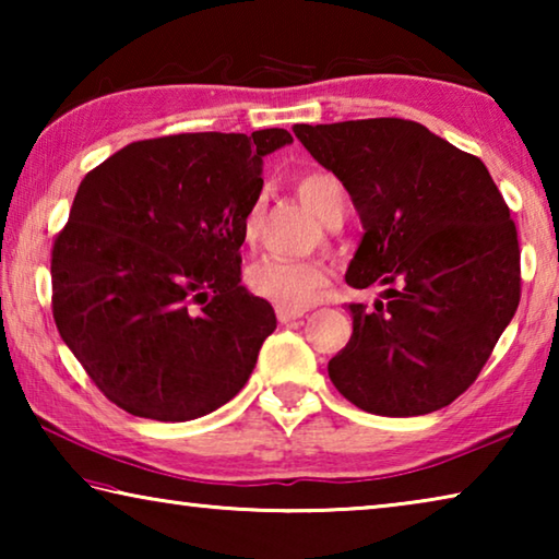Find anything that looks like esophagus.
Masks as SVG:
<instances>
[{"label": "esophagus", "mask_w": 559, "mask_h": 559, "mask_svg": "<svg viewBox=\"0 0 559 559\" xmlns=\"http://www.w3.org/2000/svg\"><path fill=\"white\" fill-rule=\"evenodd\" d=\"M302 316V310H290V308H276V318L281 323H293V320H298Z\"/></svg>", "instance_id": "34e87169"}]
</instances>
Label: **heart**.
<instances>
[{
	"label": "heart",
	"mask_w": 559,
	"mask_h": 559,
	"mask_svg": "<svg viewBox=\"0 0 559 559\" xmlns=\"http://www.w3.org/2000/svg\"><path fill=\"white\" fill-rule=\"evenodd\" d=\"M298 197L313 210L320 219L330 224L345 212L343 182L328 169H308L296 179ZM261 212L251 206L243 219V241L253 243L259 234ZM330 283V266L323 259H261L246 271V286L257 298L273 302L276 308L302 310L320 298Z\"/></svg>",
	"instance_id": "1"
}]
</instances>
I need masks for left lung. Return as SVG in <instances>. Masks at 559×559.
Wrapping results in <instances>:
<instances>
[{
  "instance_id": "8db88e82",
  "label": "left lung",
  "mask_w": 559,
  "mask_h": 559,
  "mask_svg": "<svg viewBox=\"0 0 559 559\" xmlns=\"http://www.w3.org/2000/svg\"><path fill=\"white\" fill-rule=\"evenodd\" d=\"M296 138L353 197L365 236L347 286L353 335L328 362L337 392L380 416L449 406L476 382L520 302L515 222L493 177L404 118L296 126Z\"/></svg>"
}]
</instances>
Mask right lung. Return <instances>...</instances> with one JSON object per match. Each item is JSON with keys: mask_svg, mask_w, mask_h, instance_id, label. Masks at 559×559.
<instances>
[{"mask_svg": "<svg viewBox=\"0 0 559 559\" xmlns=\"http://www.w3.org/2000/svg\"><path fill=\"white\" fill-rule=\"evenodd\" d=\"M283 128L130 143L93 167L51 249L63 343L112 404L189 421L241 392L273 330L241 286L243 219Z\"/></svg>", "mask_w": 559, "mask_h": 559, "instance_id": "add662e5", "label": "right lung"}]
</instances>
